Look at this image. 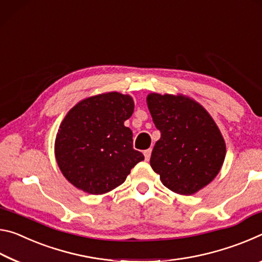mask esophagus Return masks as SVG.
<instances>
[{"instance_id":"1","label":"esophagus","mask_w":262,"mask_h":262,"mask_svg":"<svg viewBox=\"0 0 262 262\" xmlns=\"http://www.w3.org/2000/svg\"><path fill=\"white\" fill-rule=\"evenodd\" d=\"M151 153H152V149L148 148V149H145L144 151V156H145V160H149V158H151Z\"/></svg>"}]
</instances>
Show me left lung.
I'll return each instance as SVG.
<instances>
[{
    "instance_id": "1",
    "label": "left lung",
    "mask_w": 262,
    "mask_h": 262,
    "mask_svg": "<svg viewBox=\"0 0 262 262\" xmlns=\"http://www.w3.org/2000/svg\"><path fill=\"white\" fill-rule=\"evenodd\" d=\"M147 105L161 137L149 164L171 191L191 195L215 179L225 143L207 110L184 96L149 94Z\"/></svg>"
}]
</instances>
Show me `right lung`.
<instances>
[{"mask_svg": "<svg viewBox=\"0 0 262 262\" xmlns=\"http://www.w3.org/2000/svg\"><path fill=\"white\" fill-rule=\"evenodd\" d=\"M131 96L108 93L78 103L60 125L55 158L73 186L98 195L121 186L144 160L124 122L134 114Z\"/></svg>", "mask_w": 262, "mask_h": 262, "instance_id": "1", "label": "right lung"}]
</instances>
